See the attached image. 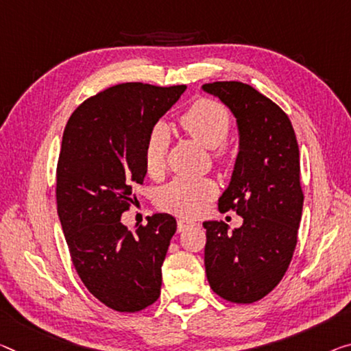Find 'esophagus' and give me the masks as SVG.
Masks as SVG:
<instances>
[{"instance_id": "1", "label": "esophagus", "mask_w": 351, "mask_h": 351, "mask_svg": "<svg viewBox=\"0 0 351 351\" xmlns=\"http://www.w3.org/2000/svg\"><path fill=\"white\" fill-rule=\"evenodd\" d=\"M193 226H196V223H194V221L180 218L179 221H177V232H183V230L193 228Z\"/></svg>"}]
</instances>
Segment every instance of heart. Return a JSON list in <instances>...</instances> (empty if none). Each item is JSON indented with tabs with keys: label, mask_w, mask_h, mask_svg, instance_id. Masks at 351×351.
<instances>
[{
	"label": "heart",
	"mask_w": 351,
	"mask_h": 351,
	"mask_svg": "<svg viewBox=\"0 0 351 351\" xmlns=\"http://www.w3.org/2000/svg\"><path fill=\"white\" fill-rule=\"evenodd\" d=\"M179 121L183 130L191 138L208 149H215L217 161H228V150L221 145L228 139L232 127L228 108L215 100L199 99L182 112ZM168 147V127L157 123L149 132L144 144V165L150 176H158L165 169ZM217 191V183L208 177H176L160 190L158 206L180 217H194L202 212Z\"/></svg>",
	"instance_id": "obj_1"
}]
</instances>
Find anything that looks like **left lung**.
<instances>
[{
	"instance_id": "8db88e82",
	"label": "left lung",
	"mask_w": 351,
	"mask_h": 351,
	"mask_svg": "<svg viewBox=\"0 0 351 351\" xmlns=\"http://www.w3.org/2000/svg\"><path fill=\"white\" fill-rule=\"evenodd\" d=\"M235 116L240 150L219 212L243 218L228 232L223 221H206L207 279L230 303L262 300L281 282L292 261L303 212L300 150L287 114L252 86L215 82L202 86Z\"/></svg>"
}]
</instances>
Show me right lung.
<instances>
[{"mask_svg":"<svg viewBox=\"0 0 351 351\" xmlns=\"http://www.w3.org/2000/svg\"><path fill=\"white\" fill-rule=\"evenodd\" d=\"M186 86L122 83L84 100L64 128L56 202L70 257L86 289L117 312L158 300L176 218L155 213L132 232L121 223L144 182V144Z\"/></svg>","mask_w":351,"mask_h":351,"instance_id":"obj_1","label":"right lung"}]
</instances>
